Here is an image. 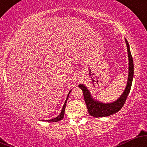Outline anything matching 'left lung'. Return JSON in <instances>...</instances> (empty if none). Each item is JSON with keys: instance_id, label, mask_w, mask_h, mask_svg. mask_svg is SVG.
I'll use <instances>...</instances> for the list:
<instances>
[{"instance_id": "left-lung-1", "label": "left lung", "mask_w": 147, "mask_h": 147, "mask_svg": "<svg viewBox=\"0 0 147 147\" xmlns=\"http://www.w3.org/2000/svg\"><path fill=\"white\" fill-rule=\"evenodd\" d=\"M126 46H127L128 55H129V77H128L127 85L124 90L122 95L120 96L117 100L110 104H104V103L99 102L96 101L91 97L90 92L87 89V88L84 86L83 84H79V87L82 89L84 93V98L85 100L88 111L90 115L93 116L94 117H106V116L111 115L116 113L120 110L124 106L128 95H129L130 90H131V85H132L133 73V61L132 55L130 51L129 45L128 41L125 39Z\"/></svg>"}]
</instances>
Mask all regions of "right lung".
I'll use <instances>...</instances> for the list:
<instances>
[{
	"mask_svg": "<svg viewBox=\"0 0 147 147\" xmlns=\"http://www.w3.org/2000/svg\"><path fill=\"white\" fill-rule=\"evenodd\" d=\"M70 91L69 92L68 95V97H67L66 98V100H65V103H64L63 104V109H62L61 110V113L59 114V115L57 116V117L54 118V119H49V120H45V121H48V122H59V121L61 120V119H63V118L64 117V113H65V105H66V102H67V100H68V97L69 96V94H70Z\"/></svg>",
	"mask_w": 147,
	"mask_h": 147,
	"instance_id": "right-lung-1",
	"label": "right lung"
}]
</instances>
